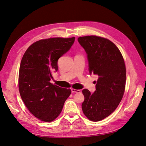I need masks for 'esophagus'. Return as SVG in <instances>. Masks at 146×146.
I'll return each mask as SVG.
<instances>
[{
	"mask_svg": "<svg viewBox=\"0 0 146 146\" xmlns=\"http://www.w3.org/2000/svg\"><path fill=\"white\" fill-rule=\"evenodd\" d=\"M71 91H72V92H75V93H79V92H80V91L79 90H74V89H73V88L72 89Z\"/></svg>",
	"mask_w": 146,
	"mask_h": 146,
	"instance_id": "1",
	"label": "esophagus"
}]
</instances>
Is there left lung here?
<instances>
[{
    "mask_svg": "<svg viewBox=\"0 0 146 146\" xmlns=\"http://www.w3.org/2000/svg\"><path fill=\"white\" fill-rule=\"evenodd\" d=\"M78 40L87 54L90 74L98 76L94 92L82 91V111L92 121H100L115 111L122 100L126 84L125 62L118 48L109 39L87 36Z\"/></svg>",
    "mask_w": 146,
    "mask_h": 146,
    "instance_id": "obj_1",
    "label": "left lung"
}]
</instances>
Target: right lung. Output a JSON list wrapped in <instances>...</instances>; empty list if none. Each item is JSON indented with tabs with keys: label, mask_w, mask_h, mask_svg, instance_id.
<instances>
[{
	"label": "right lung",
	"mask_w": 146,
	"mask_h": 146,
	"mask_svg": "<svg viewBox=\"0 0 146 146\" xmlns=\"http://www.w3.org/2000/svg\"><path fill=\"white\" fill-rule=\"evenodd\" d=\"M75 37H54L37 41L25 52L19 71L21 97L30 112L44 122H52L62 111L70 89L50 82L58 71V60L71 48Z\"/></svg>",
	"instance_id": "right-lung-1"
}]
</instances>
